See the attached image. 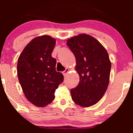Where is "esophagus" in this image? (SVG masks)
Instances as JSON below:
<instances>
[{
  "mask_svg": "<svg viewBox=\"0 0 133 133\" xmlns=\"http://www.w3.org/2000/svg\"><path fill=\"white\" fill-rule=\"evenodd\" d=\"M69 69H65L64 70V71H62V74H63V75L64 76H66L67 74H68V72H69Z\"/></svg>",
  "mask_w": 133,
  "mask_h": 133,
  "instance_id": "obj_1",
  "label": "esophagus"
}]
</instances>
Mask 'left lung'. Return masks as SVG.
<instances>
[{"label": "left lung", "instance_id": "left-lung-1", "mask_svg": "<svg viewBox=\"0 0 133 133\" xmlns=\"http://www.w3.org/2000/svg\"><path fill=\"white\" fill-rule=\"evenodd\" d=\"M76 60L79 82L71 89L72 99L77 105L89 107L99 101L109 82L111 63L106 50L89 35L79 34L67 41Z\"/></svg>", "mask_w": 133, "mask_h": 133}]
</instances>
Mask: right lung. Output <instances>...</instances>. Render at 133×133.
<instances>
[{"instance_id":"obj_1","label":"right lung","mask_w":133,"mask_h":133,"mask_svg":"<svg viewBox=\"0 0 133 133\" xmlns=\"http://www.w3.org/2000/svg\"><path fill=\"white\" fill-rule=\"evenodd\" d=\"M56 39L49 36L32 39L24 49L17 62V76L25 96L37 107H44L54 99V92L64 81L56 70L52 57Z\"/></svg>"}]
</instances>
